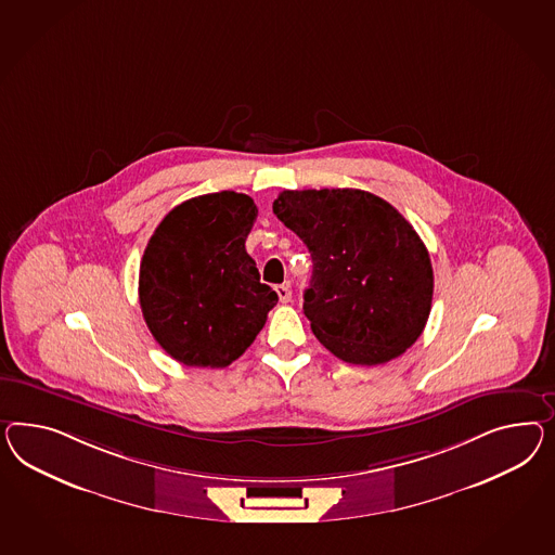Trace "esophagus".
<instances>
[{
    "instance_id": "1",
    "label": "esophagus",
    "mask_w": 555,
    "mask_h": 555,
    "mask_svg": "<svg viewBox=\"0 0 555 555\" xmlns=\"http://www.w3.org/2000/svg\"><path fill=\"white\" fill-rule=\"evenodd\" d=\"M274 291H276V295H279V300H281V302H288L291 297H293V293H291L288 285H279Z\"/></svg>"
}]
</instances>
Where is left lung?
Returning <instances> with one entry per match:
<instances>
[{
  "label": "left lung",
  "instance_id": "left-lung-1",
  "mask_svg": "<svg viewBox=\"0 0 555 555\" xmlns=\"http://www.w3.org/2000/svg\"><path fill=\"white\" fill-rule=\"evenodd\" d=\"M272 211L311 253L302 311L333 356L379 365L412 347L430 315L435 274L400 211L351 188L285 190Z\"/></svg>",
  "mask_w": 555,
  "mask_h": 555
}]
</instances>
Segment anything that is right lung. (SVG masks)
Instances as JSON below:
<instances>
[{"mask_svg":"<svg viewBox=\"0 0 555 555\" xmlns=\"http://www.w3.org/2000/svg\"><path fill=\"white\" fill-rule=\"evenodd\" d=\"M256 216L250 195H197L150 238L139 269L141 311L155 341L183 365L238 360L279 300L244 246Z\"/></svg>","mask_w":555,"mask_h":555,"instance_id":"1","label":"right lung"}]
</instances>
